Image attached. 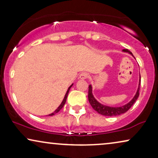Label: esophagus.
Returning <instances> with one entry per match:
<instances>
[{"label":"esophagus","mask_w":158,"mask_h":158,"mask_svg":"<svg viewBox=\"0 0 158 158\" xmlns=\"http://www.w3.org/2000/svg\"><path fill=\"white\" fill-rule=\"evenodd\" d=\"M88 77V73H86V72L81 73L79 75V78L81 79V80H85V79L87 78Z\"/></svg>","instance_id":"34e87169"}]
</instances>
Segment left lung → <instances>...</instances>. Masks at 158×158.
Returning <instances> with one entry per match:
<instances>
[{"label": "left lung", "instance_id": "obj_1", "mask_svg": "<svg viewBox=\"0 0 158 158\" xmlns=\"http://www.w3.org/2000/svg\"><path fill=\"white\" fill-rule=\"evenodd\" d=\"M122 52H127L129 53V55H131L132 57L134 55L130 51L128 50V49H123ZM141 77H140L139 74V85H138L137 90L136 92L135 96L133 97V98L129 101V103H126L125 105L121 106H117V107H113V106H109L103 105L100 102H98V101L95 98V97L93 95V88L91 85H89V87H88V101H89L90 104L91 105L95 111H96L98 114H101V115L106 116H118L120 114H124L128 111V110L130 109V108L132 106V105L135 103V101H137L138 97H139V85H140V82H141Z\"/></svg>", "mask_w": 158, "mask_h": 158}]
</instances>
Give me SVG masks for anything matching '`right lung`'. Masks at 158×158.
Listing matches in <instances>:
<instances>
[{
  "label": "right lung",
  "instance_id": "add662e5",
  "mask_svg": "<svg viewBox=\"0 0 158 158\" xmlns=\"http://www.w3.org/2000/svg\"><path fill=\"white\" fill-rule=\"evenodd\" d=\"M73 85V83L72 84V85H71L70 87L68 88V90H67V92H66V94H65V95H64V98H63V100H62V103H60V105L59 106L57 107V109L55 110V111L53 112V113H52V114H49L48 116H53V115H55V114H57V113H58V112H59L60 110H61L62 109V107L64 106V103H65V102H66V100H67V98H68V93H69V91H70V88H71V87H72V86Z\"/></svg>",
  "mask_w": 158,
  "mask_h": 158
}]
</instances>
